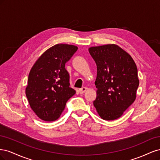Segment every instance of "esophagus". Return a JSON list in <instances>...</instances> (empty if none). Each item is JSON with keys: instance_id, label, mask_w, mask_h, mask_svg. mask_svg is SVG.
I'll use <instances>...</instances> for the list:
<instances>
[{"instance_id": "obj_1", "label": "esophagus", "mask_w": 160, "mask_h": 160, "mask_svg": "<svg viewBox=\"0 0 160 160\" xmlns=\"http://www.w3.org/2000/svg\"><path fill=\"white\" fill-rule=\"evenodd\" d=\"M86 90H87L86 88H82L81 89H79V92L80 94H83V93H85V92L86 91Z\"/></svg>"}]
</instances>
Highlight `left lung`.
<instances>
[{
	"mask_svg": "<svg viewBox=\"0 0 160 160\" xmlns=\"http://www.w3.org/2000/svg\"><path fill=\"white\" fill-rule=\"evenodd\" d=\"M89 51L98 71L93 105L103 119H117L136 99L139 84L137 66L129 53L118 45L91 47Z\"/></svg>",
	"mask_w": 160,
	"mask_h": 160,
	"instance_id": "left-lung-1",
	"label": "left lung"
}]
</instances>
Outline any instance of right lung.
Here are the masks:
<instances>
[{
  "label": "right lung",
  "mask_w": 160,
  "mask_h": 160,
  "mask_svg": "<svg viewBox=\"0 0 160 160\" xmlns=\"http://www.w3.org/2000/svg\"><path fill=\"white\" fill-rule=\"evenodd\" d=\"M78 49L75 45L57 44L45 51L33 65L25 89L30 107L38 118L53 122L67 101L76 93L69 85L65 63Z\"/></svg>",
  "instance_id": "add662e5"
}]
</instances>
